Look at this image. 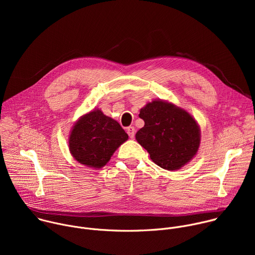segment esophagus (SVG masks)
Segmentation results:
<instances>
[{
    "mask_svg": "<svg viewBox=\"0 0 255 255\" xmlns=\"http://www.w3.org/2000/svg\"><path fill=\"white\" fill-rule=\"evenodd\" d=\"M127 133L130 138H133L135 136V128L133 126H130L127 128Z\"/></svg>",
    "mask_w": 255,
    "mask_h": 255,
    "instance_id": "1",
    "label": "esophagus"
}]
</instances>
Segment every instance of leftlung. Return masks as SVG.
<instances>
[{
	"label": "left lung",
	"instance_id": "1",
	"mask_svg": "<svg viewBox=\"0 0 255 255\" xmlns=\"http://www.w3.org/2000/svg\"><path fill=\"white\" fill-rule=\"evenodd\" d=\"M139 117L144 127L137 131L136 140L158 166L179 169L197 154L200 127L184 109L155 100L141 109Z\"/></svg>",
	"mask_w": 255,
	"mask_h": 255
}]
</instances>
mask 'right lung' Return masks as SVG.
<instances>
[{
    "label": "right lung",
    "instance_id": "obj_1",
    "mask_svg": "<svg viewBox=\"0 0 255 255\" xmlns=\"http://www.w3.org/2000/svg\"><path fill=\"white\" fill-rule=\"evenodd\" d=\"M127 139L128 134L117 121L95 109L82 116L72 127L69 151L80 163L101 168Z\"/></svg>",
    "mask_w": 255,
    "mask_h": 255
}]
</instances>
